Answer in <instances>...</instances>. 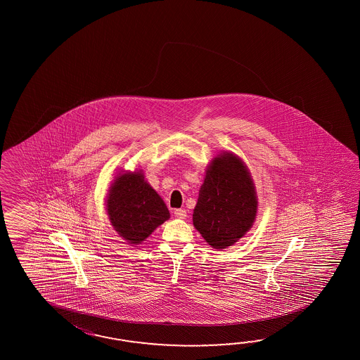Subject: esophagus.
<instances>
[{"mask_svg": "<svg viewBox=\"0 0 360 360\" xmlns=\"http://www.w3.org/2000/svg\"><path fill=\"white\" fill-rule=\"evenodd\" d=\"M175 216H176L177 219H185L188 214H186V211L185 210H175Z\"/></svg>", "mask_w": 360, "mask_h": 360, "instance_id": "obj_1", "label": "esophagus"}]
</instances>
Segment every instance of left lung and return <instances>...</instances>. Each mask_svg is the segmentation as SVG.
I'll return each mask as SVG.
<instances>
[{
	"mask_svg": "<svg viewBox=\"0 0 360 360\" xmlns=\"http://www.w3.org/2000/svg\"><path fill=\"white\" fill-rule=\"evenodd\" d=\"M257 194L251 172L233 152H221L207 166L193 225L214 250L236 245L252 228Z\"/></svg>",
	"mask_w": 360,
	"mask_h": 360,
	"instance_id": "obj_1",
	"label": "left lung"
}]
</instances>
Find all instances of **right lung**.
Masks as SVG:
<instances>
[{
    "instance_id": "obj_1",
    "label": "right lung",
    "mask_w": 360,
    "mask_h": 360,
    "mask_svg": "<svg viewBox=\"0 0 360 360\" xmlns=\"http://www.w3.org/2000/svg\"><path fill=\"white\" fill-rule=\"evenodd\" d=\"M113 229L130 245H141L169 219L161 195L146 180L143 169L121 171L110 184L105 200Z\"/></svg>"
}]
</instances>
